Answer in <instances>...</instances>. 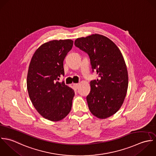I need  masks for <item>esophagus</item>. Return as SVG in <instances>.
<instances>
[{
	"label": "esophagus",
	"instance_id": "34e87169",
	"mask_svg": "<svg viewBox=\"0 0 156 156\" xmlns=\"http://www.w3.org/2000/svg\"><path fill=\"white\" fill-rule=\"evenodd\" d=\"M73 87H74L75 89H77L78 88L79 84H73Z\"/></svg>",
	"mask_w": 156,
	"mask_h": 156
}]
</instances>
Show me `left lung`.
<instances>
[{"label": "left lung", "mask_w": 156, "mask_h": 156, "mask_svg": "<svg viewBox=\"0 0 156 156\" xmlns=\"http://www.w3.org/2000/svg\"><path fill=\"white\" fill-rule=\"evenodd\" d=\"M75 45L89 55L93 72L99 77L90 82L86 98L89 110L98 118H107L119 110L127 92L128 76L123 55L114 42L100 34L78 38Z\"/></svg>", "instance_id": "8db88e82"}]
</instances>
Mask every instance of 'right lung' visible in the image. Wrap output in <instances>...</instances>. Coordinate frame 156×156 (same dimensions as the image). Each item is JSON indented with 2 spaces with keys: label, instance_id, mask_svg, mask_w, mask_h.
Segmentation results:
<instances>
[{
  "label": "right lung",
  "instance_id": "right-lung-1",
  "mask_svg": "<svg viewBox=\"0 0 156 156\" xmlns=\"http://www.w3.org/2000/svg\"><path fill=\"white\" fill-rule=\"evenodd\" d=\"M73 43L67 39L43 44L34 52L29 66V96L39 114L51 121L62 120L71 110L74 90L58 80L64 75L63 61Z\"/></svg>",
  "mask_w": 156,
  "mask_h": 156
}]
</instances>
